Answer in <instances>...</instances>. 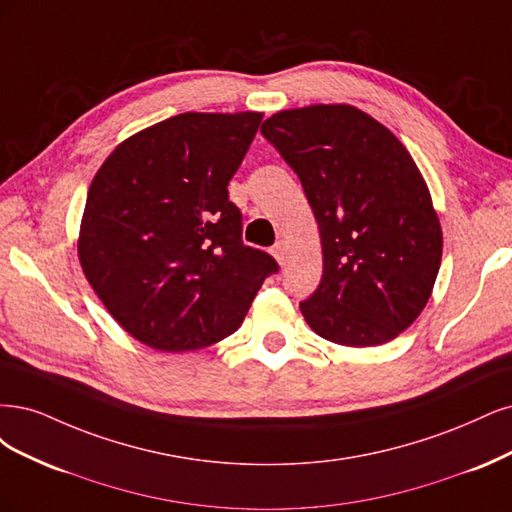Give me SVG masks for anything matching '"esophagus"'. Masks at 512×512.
<instances>
[{"label":"esophagus","mask_w":512,"mask_h":512,"mask_svg":"<svg viewBox=\"0 0 512 512\" xmlns=\"http://www.w3.org/2000/svg\"><path fill=\"white\" fill-rule=\"evenodd\" d=\"M272 255L276 257V261L280 263V266H285V263H287V244L283 240L276 242L272 246Z\"/></svg>","instance_id":"34e87169"}]
</instances>
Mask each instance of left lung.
<instances>
[{
    "label": "left lung",
    "instance_id": "obj_1",
    "mask_svg": "<svg viewBox=\"0 0 512 512\" xmlns=\"http://www.w3.org/2000/svg\"><path fill=\"white\" fill-rule=\"evenodd\" d=\"M261 134L298 174L323 244V276L300 302L315 332L344 346L393 340L436 283L442 229L404 144L353 106L276 112Z\"/></svg>",
    "mask_w": 512,
    "mask_h": 512
}]
</instances>
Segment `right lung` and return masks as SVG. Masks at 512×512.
Returning <instances> with one entry per match:
<instances>
[{
  "instance_id": "1",
  "label": "right lung",
  "mask_w": 512,
  "mask_h": 512,
  "mask_svg": "<svg viewBox=\"0 0 512 512\" xmlns=\"http://www.w3.org/2000/svg\"><path fill=\"white\" fill-rule=\"evenodd\" d=\"M263 114L185 112L114 148L95 174L78 257L127 334L159 351L204 349L242 325L278 272L242 242L227 185Z\"/></svg>"
}]
</instances>
